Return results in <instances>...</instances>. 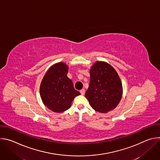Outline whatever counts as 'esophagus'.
<instances>
[{"mask_svg":"<svg viewBox=\"0 0 160 160\" xmlns=\"http://www.w3.org/2000/svg\"><path fill=\"white\" fill-rule=\"evenodd\" d=\"M80 94H82V95H84L85 94V89H82V90H80Z\"/></svg>","mask_w":160,"mask_h":160,"instance_id":"1","label":"esophagus"}]
</instances>
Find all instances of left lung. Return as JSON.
<instances>
[{
  "label": "left lung",
  "mask_w": 160,
  "mask_h": 160,
  "mask_svg": "<svg viewBox=\"0 0 160 160\" xmlns=\"http://www.w3.org/2000/svg\"><path fill=\"white\" fill-rule=\"evenodd\" d=\"M90 74L85 98L91 106L104 113L115 109L123 93L122 82L115 70L105 62L98 61L91 68Z\"/></svg>",
  "instance_id": "1"
}]
</instances>
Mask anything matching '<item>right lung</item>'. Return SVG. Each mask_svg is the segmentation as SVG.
I'll return each instance as SVG.
<instances>
[{
  "instance_id": "obj_1",
  "label": "right lung",
  "mask_w": 160,
  "mask_h": 160,
  "mask_svg": "<svg viewBox=\"0 0 160 160\" xmlns=\"http://www.w3.org/2000/svg\"><path fill=\"white\" fill-rule=\"evenodd\" d=\"M68 66L58 62L51 66L42 80L40 94L43 104L54 112L69 109L73 99L80 94L67 77Z\"/></svg>"
}]
</instances>
